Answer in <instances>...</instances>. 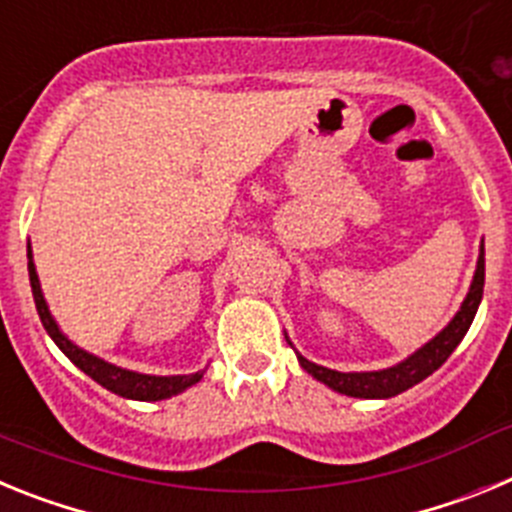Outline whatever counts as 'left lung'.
<instances>
[{
    "mask_svg": "<svg viewBox=\"0 0 512 512\" xmlns=\"http://www.w3.org/2000/svg\"><path fill=\"white\" fill-rule=\"evenodd\" d=\"M482 289H485V248L479 253L472 287H469L467 297L461 302L454 320L436 338H431L423 348H418L413 356H408L400 364L390 366V369H379V372H336V369H325V366L312 364V361H307L300 354H297V359H300L302 369L307 374H312L318 382L328 384L330 390L341 392V395L366 397V400L395 397L400 392L410 390L413 384L423 382L428 374L436 372L438 366L454 354V348L459 346L461 338L467 336L469 325H472L474 315H477V307L482 302Z\"/></svg>",
    "mask_w": 512,
    "mask_h": 512,
    "instance_id": "1",
    "label": "left lung"
}]
</instances>
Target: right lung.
<instances>
[{"instance_id": "right-lung-1", "label": "right lung", "mask_w": 512, "mask_h": 512, "mask_svg": "<svg viewBox=\"0 0 512 512\" xmlns=\"http://www.w3.org/2000/svg\"><path fill=\"white\" fill-rule=\"evenodd\" d=\"M27 271H30V287H33V297H35V307H38V315H40V323L43 328L48 330V336L56 341V346L61 348L63 354L69 356L76 366H79L81 372L89 374L97 384H102L104 390L115 392L120 397H128V400H143V402H156V400H166L171 395H179L184 392L187 387L197 384L205 374L202 372H194V374H176V377H153V374H138V372H130V369H120L115 364H107L104 359L99 356L89 354L84 348H79L76 343H71L69 338L63 336L58 323L53 320L51 310L45 305V297L40 292V279H38V271H35L33 264V251L27 246Z\"/></svg>"}]
</instances>
